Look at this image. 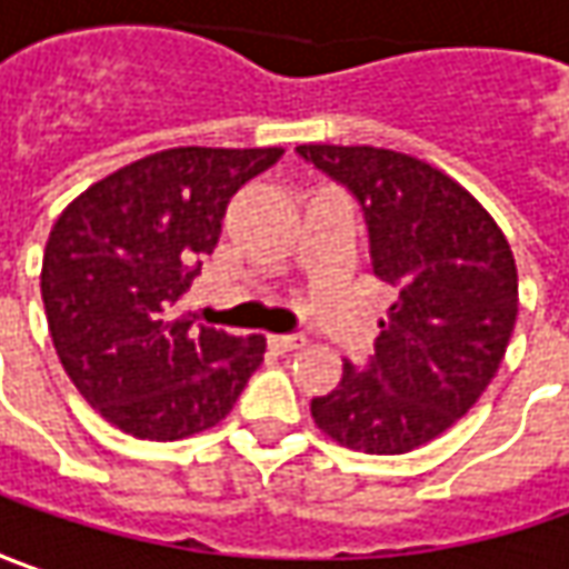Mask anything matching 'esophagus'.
I'll use <instances>...</instances> for the list:
<instances>
[{
  "label": "esophagus",
  "instance_id": "obj_1",
  "mask_svg": "<svg viewBox=\"0 0 569 569\" xmlns=\"http://www.w3.org/2000/svg\"><path fill=\"white\" fill-rule=\"evenodd\" d=\"M267 346H270L273 352L286 356V352H296V349H302L305 340L302 337H267Z\"/></svg>",
  "mask_w": 569,
  "mask_h": 569
}]
</instances>
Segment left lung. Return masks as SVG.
<instances>
[{"label": "left lung", "mask_w": 569, "mask_h": 569, "mask_svg": "<svg viewBox=\"0 0 569 569\" xmlns=\"http://www.w3.org/2000/svg\"><path fill=\"white\" fill-rule=\"evenodd\" d=\"M365 210L371 273L397 289L368 362L311 400L327 438L409 453L466 416L498 375L519 311L517 261L491 213L441 169L383 148L299 144Z\"/></svg>", "instance_id": "left-lung-1"}]
</instances>
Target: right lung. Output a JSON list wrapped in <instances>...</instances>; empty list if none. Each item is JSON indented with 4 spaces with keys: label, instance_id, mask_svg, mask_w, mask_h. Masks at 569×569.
I'll return each mask as SVG.
<instances>
[{
    "label": "right lung",
    "instance_id": "add662e5",
    "mask_svg": "<svg viewBox=\"0 0 569 569\" xmlns=\"http://www.w3.org/2000/svg\"><path fill=\"white\" fill-rule=\"evenodd\" d=\"M283 148H172L81 191L52 226L40 292L56 356L119 431L179 441L223 421L264 337L194 327L179 299L213 251L229 198Z\"/></svg>",
    "mask_w": 569,
    "mask_h": 569
}]
</instances>
